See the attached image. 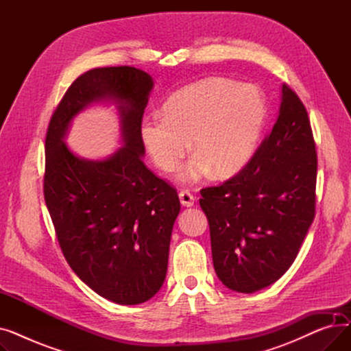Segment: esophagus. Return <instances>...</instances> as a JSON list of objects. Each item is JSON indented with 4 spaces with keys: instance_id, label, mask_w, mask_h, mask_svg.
<instances>
[{
    "instance_id": "obj_1",
    "label": "esophagus",
    "mask_w": 351,
    "mask_h": 351,
    "mask_svg": "<svg viewBox=\"0 0 351 351\" xmlns=\"http://www.w3.org/2000/svg\"><path fill=\"white\" fill-rule=\"evenodd\" d=\"M179 199H180V204L186 208H191L195 204V196L189 191H185V189L179 192Z\"/></svg>"
}]
</instances>
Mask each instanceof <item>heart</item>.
Here are the masks:
<instances>
[{"label":"heart","instance_id":"b5f03b06","mask_svg":"<svg viewBox=\"0 0 351 351\" xmlns=\"http://www.w3.org/2000/svg\"><path fill=\"white\" fill-rule=\"evenodd\" d=\"M162 114L142 121V142L159 169L173 172L192 139L196 155L182 172L192 182L210 171L229 178L243 168L262 135L266 104L256 88L215 77L175 92Z\"/></svg>","mask_w":351,"mask_h":351}]
</instances>
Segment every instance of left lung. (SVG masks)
<instances>
[{"mask_svg":"<svg viewBox=\"0 0 351 351\" xmlns=\"http://www.w3.org/2000/svg\"><path fill=\"white\" fill-rule=\"evenodd\" d=\"M317 154L307 110L282 85L279 117L245 168L200 191L213 266L230 290L253 293L289 270L316 213Z\"/></svg>","mask_w":351,"mask_h":351,"instance_id":"1","label":"left lung"}]
</instances>
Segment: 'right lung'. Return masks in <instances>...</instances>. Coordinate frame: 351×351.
Returning <instances> with one entry per match:
<instances>
[{
    "label": "right lung",
    "mask_w": 351,
    "mask_h": 351,
    "mask_svg": "<svg viewBox=\"0 0 351 351\" xmlns=\"http://www.w3.org/2000/svg\"><path fill=\"white\" fill-rule=\"evenodd\" d=\"M154 88L134 66L90 69L71 84L45 138L44 197L71 269L99 296L118 304L154 298L165 282L176 189L146 168L141 125ZM117 103L124 146L108 160L73 154L63 138L70 121L92 101Z\"/></svg>",
    "instance_id": "1"
}]
</instances>
